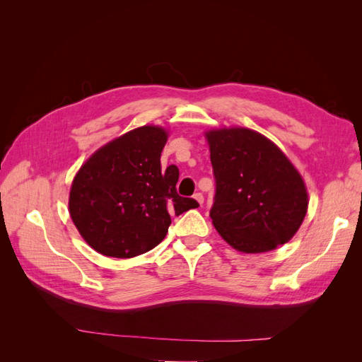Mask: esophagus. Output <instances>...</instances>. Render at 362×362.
Masks as SVG:
<instances>
[{"label":"esophagus","mask_w":362,"mask_h":362,"mask_svg":"<svg viewBox=\"0 0 362 362\" xmlns=\"http://www.w3.org/2000/svg\"><path fill=\"white\" fill-rule=\"evenodd\" d=\"M193 198H194L196 201H198V204H199V205H202V204H204V194H202V193H199V192H198V193H194V194H193Z\"/></svg>","instance_id":"34e87169"}]
</instances>
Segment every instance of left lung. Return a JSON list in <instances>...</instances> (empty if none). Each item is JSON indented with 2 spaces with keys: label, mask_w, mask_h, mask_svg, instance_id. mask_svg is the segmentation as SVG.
I'll return each mask as SVG.
<instances>
[{
  "label": "left lung",
  "mask_w": 362,
  "mask_h": 362,
  "mask_svg": "<svg viewBox=\"0 0 362 362\" xmlns=\"http://www.w3.org/2000/svg\"><path fill=\"white\" fill-rule=\"evenodd\" d=\"M205 136L216 181L210 217L217 233L246 254L287 243L308 210L299 172L257 131L223 128Z\"/></svg>",
  "instance_id": "1"
}]
</instances>
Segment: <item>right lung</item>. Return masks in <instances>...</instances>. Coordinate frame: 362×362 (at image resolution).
<instances>
[{
    "instance_id": "obj_1",
    "label": "right lung",
    "mask_w": 362,
    "mask_h": 362,
    "mask_svg": "<svg viewBox=\"0 0 362 362\" xmlns=\"http://www.w3.org/2000/svg\"><path fill=\"white\" fill-rule=\"evenodd\" d=\"M168 133L140 127L120 136L87 160L75 175L69 213L87 245L105 257L133 258L166 237L170 213L199 206L177 192L180 170H161Z\"/></svg>"
}]
</instances>
